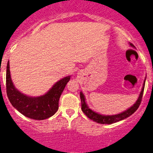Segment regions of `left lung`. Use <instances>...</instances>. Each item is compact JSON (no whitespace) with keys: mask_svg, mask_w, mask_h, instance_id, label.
Returning a JSON list of instances; mask_svg holds the SVG:
<instances>
[{"mask_svg":"<svg viewBox=\"0 0 153 153\" xmlns=\"http://www.w3.org/2000/svg\"><path fill=\"white\" fill-rule=\"evenodd\" d=\"M130 46L133 48H135V47L134 46V44L129 43ZM146 79V77L145 78L143 81V88L141 89L140 94L139 97H138L137 100L135 102V103L131 106L129 109H126L124 112H121V113L116 114V115H102V114H100L98 112H94V110H92L91 109H90L89 106L88 105L86 102V99H85V97L84 95V94L82 92H80V97H81V110L83 111L84 113L87 115V117L90 118V119L93 120L94 122H97V123L100 124H105V125H109V124H113L115 122H118L119 121H122V120L125 119L128 117H129L130 115H132L133 113H134L136 112L137 109H138L140 104L141 100L143 97V94L144 91V87H145V82Z\"/></svg>","mask_w":153,"mask_h":153,"instance_id":"8db88e82","label":"left lung"}]
</instances>
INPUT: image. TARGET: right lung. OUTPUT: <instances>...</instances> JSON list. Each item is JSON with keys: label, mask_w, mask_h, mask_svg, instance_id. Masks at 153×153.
<instances>
[{"label": "right lung", "mask_w": 153, "mask_h": 153, "mask_svg": "<svg viewBox=\"0 0 153 153\" xmlns=\"http://www.w3.org/2000/svg\"><path fill=\"white\" fill-rule=\"evenodd\" d=\"M71 76L56 82L45 94L30 97L22 94L14 86L11 79L10 62L7 65L6 85L8 99L16 109L31 119L44 120L53 116L59 109V100Z\"/></svg>", "instance_id": "1"}]
</instances>
